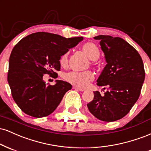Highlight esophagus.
Wrapping results in <instances>:
<instances>
[{
	"mask_svg": "<svg viewBox=\"0 0 151 151\" xmlns=\"http://www.w3.org/2000/svg\"><path fill=\"white\" fill-rule=\"evenodd\" d=\"M74 89H77V90H78L79 91H81V92H83V91H85V89H83V88H76V87H74Z\"/></svg>",
	"mask_w": 151,
	"mask_h": 151,
	"instance_id": "1",
	"label": "esophagus"
}]
</instances>
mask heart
<instances>
[{
  "label": "heart",
  "instance_id": "heart-1",
  "mask_svg": "<svg viewBox=\"0 0 151 151\" xmlns=\"http://www.w3.org/2000/svg\"><path fill=\"white\" fill-rule=\"evenodd\" d=\"M83 51L86 56L92 61H95L100 56V50L95 44L88 42L84 44L83 47ZM59 63L61 66L65 67L68 64V53L63 54L59 59ZM63 79L68 82L73 83L76 86L80 87H86L90 82L93 81L94 74L93 72H70L63 75Z\"/></svg>",
  "mask_w": 151,
  "mask_h": 151
}]
</instances>
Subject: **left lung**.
Segmentation results:
<instances>
[{
    "label": "left lung",
    "mask_w": 151,
    "mask_h": 151,
    "mask_svg": "<svg viewBox=\"0 0 151 151\" xmlns=\"http://www.w3.org/2000/svg\"><path fill=\"white\" fill-rule=\"evenodd\" d=\"M94 39L100 41L107 63L97 85L107 87V90L102 96L94 92V99L87 106L98 119L114 122L128 114L139 99L145 79L144 66L138 51L123 39L109 35Z\"/></svg>",
    "instance_id": "obj_1"
}]
</instances>
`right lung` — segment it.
Wrapping results in <instances>:
<instances>
[{
    "mask_svg": "<svg viewBox=\"0 0 151 151\" xmlns=\"http://www.w3.org/2000/svg\"><path fill=\"white\" fill-rule=\"evenodd\" d=\"M83 40V37L65 38L39 32L24 37L14 47L9 58L8 82L12 98L23 112L40 118L56 109L72 86L61 80L48 86L43 76L57 78L54 71L61 68V56Z\"/></svg>",
    "mask_w": 151,
    "mask_h": 151,
    "instance_id": "1",
    "label": "right lung"
}]
</instances>
